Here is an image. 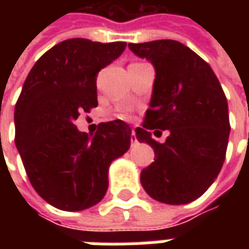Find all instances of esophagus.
<instances>
[{
	"instance_id": "esophagus-1",
	"label": "esophagus",
	"mask_w": 249,
	"mask_h": 249,
	"mask_svg": "<svg viewBox=\"0 0 249 249\" xmlns=\"http://www.w3.org/2000/svg\"><path fill=\"white\" fill-rule=\"evenodd\" d=\"M130 141H132V145H135L136 142H137V139H136V133L135 130L132 129V136H130Z\"/></svg>"
}]
</instances>
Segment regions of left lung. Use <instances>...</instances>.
Here are the masks:
<instances>
[{
    "mask_svg": "<svg viewBox=\"0 0 249 249\" xmlns=\"http://www.w3.org/2000/svg\"><path fill=\"white\" fill-rule=\"evenodd\" d=\"M128 46L156 71L149 109L136 128V139L155 151V161L141 172V185L160 203H191L224 164L231 126L223 88L212 68L178 41ZM153 129L170 132L165 143L151 139Z\"/></svg>",
    "mask_w": 249,
    "mask_h": 249,
    "instance_id": "8db88e82",
    "label": "left lung"
}]
</instances>
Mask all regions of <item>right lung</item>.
I'll list each match as a JSON object with an SVG mask.
<instances>
[{"mask_svg": "<svg viewBox=\"0 0 249 249\" xmlns=\"http://www.w3.org/2000/svg\"><path fill=\"white\" fill-rule=\"evenodd\" d=\"M126 42L71 38L44 53L24 82L16 109V146L36 192L62 211L100 203L110 162L130 146L123 120L101 123L93 136L74 121L97 107L96 77L124 52Z\"/></svg>", "mask_w": 249, "mask_h": 249, "instance_id": "1", "label": "right lung"}]
</instances>
